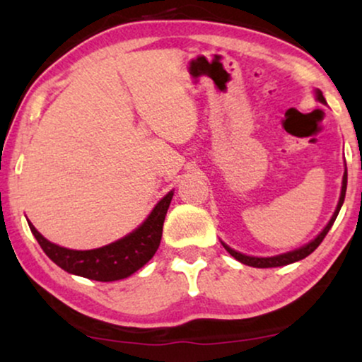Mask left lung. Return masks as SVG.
<instances>
[{
	"instance_id": "8db88e82",
	"label": "left lung",
	"mask_w": 362,
	"mask_h": 362,
	"mask_svg": "<svg viewBox=\"0 0 362 362\" xmlns=\"http://www.w3.org/2000/svg\"><path fill=\"white\" fill-rule=\"evenodd\" d=\"M318 93V100L326 103L323 93L320 90L316 92ZM346 186H348V170L344 171V176H343V187H341V196H339V202H338V207H336L333 217H331V221L328 222V226L325 227L323 230L320 232L318 237H316L315 240H311L310 244H306L305 247H301V249H296L293 252H286V254H281V255H276V257H249V255H244V254H239V252L232 250L230 247H227L226 244H222L226 247V250L229 252V254L234 257L235 260L242 262V264L245 265H250V267H255V269H270V267H284V265H288V264H293V262H298L301 259H305V257H308L311 252H313L316 247H318L323 239L328 234V230L331 229V226L334 224L336 217L339 214V209L341 206H343L344 202V196H346Z\"/></svg>"
}]
</instances>
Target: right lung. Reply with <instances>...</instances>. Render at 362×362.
Wrapping results in <instances>:
<instances>
[{
    "label": "right lung",
    "mask_w": 362,
    "mask_h": 362,
    "mask_svg": "<svg viewBox=\"0 0 362 362\" xmlns=\"http://www.w3.org/2000/svg\"><path fill=\"white\" fill-rule=\"evenodd\" d=\"M171 197L173 191L158 202L148 219L130 235L93 250L64 249L44 239L31 222L28 224L41 249L62 270L97 281H115L135 274L155 255L161 242L163 222Z\"/></svg>",
    "instance_id": "obj_1"
}]
</instances>
